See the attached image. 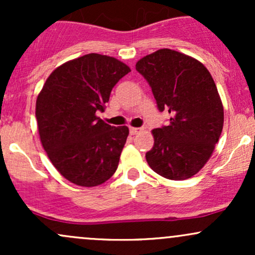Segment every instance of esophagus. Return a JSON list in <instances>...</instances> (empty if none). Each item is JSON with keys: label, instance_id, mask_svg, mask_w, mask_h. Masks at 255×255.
I'll return each mask as SVG.
<instances>
[{"label": "esophagus", "instance_id": "1", "mask_svg": "<svg viewBox=\"0 0 255 255\" xmlns=\"http://www.w3.org/2000/svg\"><path fill=\"white\" fill-rule=\"evenodd\" d=\"M129 131H130V134H131V135H135V134H137V133H140V131H141V128H135V127H130V129H129Z\"/></svg>", "mask_w": 255, "mask_h": 255}]
</instances>
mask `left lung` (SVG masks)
I'll list each match as a JSON object with an SVG mask.
<instances>
[{"instance_id":"8db88e82","label":"left lung","mask_w":255,"mask_h":255,"mask_svg":"<svg viewBox=\"0 0 255 255\" xmlns=\"http://www.w3.org/2000/svg\"><path fill=\"white\" fill-rule=\"evenodd\" d=\"M135 68L150 84L158 109L171 114L170 124L152 129L148 165L169 180L194 176L211 158L224 124L211 74L200 61L171 49L146 55Z\"/></svg>"}]
</instances>
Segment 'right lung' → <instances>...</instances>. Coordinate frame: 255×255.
Returning a JSON list of instances; mask_svg holds the SVG:
<instances>
[{
  "instance_id": "add662e5",
  "label": "right lung",
  "mask_w": 255,
  "mask_h": 255,
  "mask_svg": "<svg viewBox=\"0 0 255 255\" xmlns=\"http://www.w3.org/2000/svg\"><path fill=\"white\" fill-rule=\"evenodd\" d=\"M130 72L118 58L87 54L49 75L36 102L43 148L62 176L81 187L104 183L115 174L129 129L97 116L110 92Z\"/></svg>"
}]
</instances>
